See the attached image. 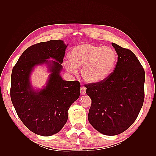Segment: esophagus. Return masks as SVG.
<instances>
[{"instance_id": "1", "label": "esophagus", "mask_w": 156, "mask_h": 156, "mask_svg": "<svg viewBox=\"0 0 156 156\" xmlns=\"http://www.w3.org/2000/svg\"><path fill=\"white\" fill-rule=\"evenodd\" d=\"M85 93H86V88L84 87H82L81 88V94H82V95H83V94H84Z\"/></svg>"}]
</instances>
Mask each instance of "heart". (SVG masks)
Instances as JSON below:
<instances>
[{
    "label": "heart",
    "instance_id": "obj_1",
    "mask_svg": "<svg viewBox=\"0 0 156 156\" xmlns=\"http://www.w3.org/2000/svg\"><path fill=\"white\" fill-rule=\"evenodd\" d=\"M70 60L64 61L68 72L76 74L82 68L81 75L84 81L97 83L104 81L115 69L117 55L114 49L107 46L82 44L70 52Z\"/></svg>",
    "mask_w": 156,
    "mask_h": 156
}]
</instances>
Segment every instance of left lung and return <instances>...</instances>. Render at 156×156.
<instances>
[{"label":"left lung","mask_w":156,"mask_h":156,"mask_svg":"<svg viewBox=\"0 0 156 156\" xmlns=\"http://www.w3.org/2000/svg\"><path fill=\"white\" fill-rule=\"evenodd\" d=\"M118 55L115 69L104 81L85 84L92 100L88 121L107 135L124 132L133 124L144 99V70L135 55L112 43Z\"/></svg>","instance_id":"1"}]
</instances>
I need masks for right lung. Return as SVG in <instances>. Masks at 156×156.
<instances>
[{
    "label": "right lung",
    "mask_w": 156,
    "mask_h": 156,
    "mask_svg": "<svg viewBox=\"0 0 156 156\" xmlns=\"http://www.w3.org/2000/svg\"><path fill=\"white\" fill-rule=\"evenodd\" d=\"M66 48L60 40L31 45L13 68L12 102L23 123L37 135L51 136L62 129L68 120L69 108L79 97V82L64 81L60 75ZM50 58L55 61H48ZM44 63L51 73L46 86L35 91L30 82V74L35 66Z\"/></svg>",
    "instance_id": "right-lung-1"
}]
</instances>
